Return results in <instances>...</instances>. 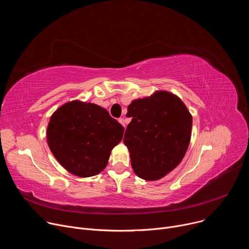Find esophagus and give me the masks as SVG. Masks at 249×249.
<instances>
[{"label": "esophagus", "mask_w": 249, "mask_h": 249, "mask_svg": "<svg viewBox=\"0 0 249 249\" xmlns=\"http://www.w3.org/2000/svg\"><path fill=\"white\" fill-rule=\"evenodd\" d=\"M118 122H119L123 127H125V121H124V118H119V119H118Z\"/></svg>", "instance_id": "34e87169"}]
</instances>
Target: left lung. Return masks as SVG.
<instances>
[{
  "instance_id": "1",
  "label": "left lung",
  "mask_w": 249,
  "mask_h": 249,
  "mask_svg": "<svg viewBox=\"0 0 249 249\" xmlns=\"http://www.w3.org/2000/svg\"><path fill=\"white\" fill-rule=\"evenodd\" d=\"M132 117L123 142L130 153L134 172L142 179L162 178L178 165L188 149L192 115L183 101L166 90L133 100Z\"/></svg>"
}]
</instances>
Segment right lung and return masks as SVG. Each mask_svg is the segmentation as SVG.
I'll return each instance as SVG.
<instances>
[{
  "mask_svg": "<svg viewBox=\"0 0 249 249\" xmlns=\"http://www.w3.org/2000/svg\"><path fill=\"white\" fill-rule=\"evenodd\" d=\"M123 133V126L105 108L76 99L51 115L46 136L50 151L67 171L89 177L107 165Z\"/></svg>",
  "mask_w": 249,
  "mask_h": 249,
  "instance_id": "obj_1",
  "label": "right lung"
}]
</instances>
